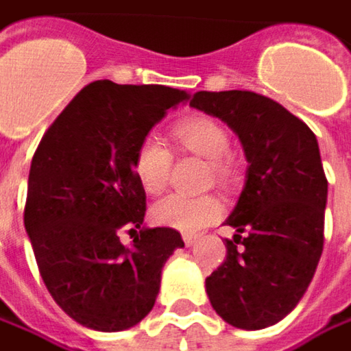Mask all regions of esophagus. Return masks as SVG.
I'll return each mask as SVG.
<instances>
[{"mask_svg": "<svg viewBox=\"0 0 351 351\" xmlns=\"http://www.w3.org/2000/svg\"><path fill=\"white\" fill-rule=\"evenodd\" d=\"M198 239H200V236H198V234H184V236H182V241H184V245H189V247H191V245H194V243H196Z\"/></svg>", "mask_w": 351, "mask_h": 351, "instance_id": "obj_1", "label": "esophagus"}]
</instances>
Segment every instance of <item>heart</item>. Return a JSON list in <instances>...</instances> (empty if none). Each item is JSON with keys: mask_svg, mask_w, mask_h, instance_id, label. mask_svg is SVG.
Wrapping results in <instances>:
<instances>
[{"mask_svg": "<svg viewBox=\"0 0 351 351\" xmlns=\"http://www.w3.org/2000/svg\"><path fill=\"white\" fill-rule=\"evenodd\" d=\"M173 137L182 149L208 160L218 180L226 182L232 176L234 165L228 155L230 135L220 121L204 115L191 117L176 123ZM171 165L173 157L169 149L157 137H145L133 155V175L147 194H159L169 182ZM220 214V200L214 196L189 198L180 194H171L151 208V218L155 223L184 234L202 230L208 223L218 220Z\"/></svg>", "mask_w": 351, "mask_h": 351, "instance_id": "1", "label": "heart"}]
</instances>
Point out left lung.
<instances>
[{
	"label": "left lung",
	"mask_w": 351,
	"mask_h": 351,
	"mask_svg": "<svg viewBox=\"0 0 351 351\" xmlns=\"http://www.w3.org/2000/svg\"><path fill=\"white\" fill-rule=\"evenodd\" d=\"M191 106L228 123L247 160L245 186L226 220L236 234L206 279L210 304L241 330L273 326L306 293L322 255L328 180L316 135L253 92H196Z\"/></svg>",
	"instance_id": "8db88e82"
}]
</instances>
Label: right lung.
Segmentation results:
<instances>
[{
	"label": "right lung",
	"instance_id": "add662e5",
	"mask_svg": "<svg viewBox=\"0 0 351 351\" xmlns=\"http://www.w3.org/2000/svg\"><path fill=\"white\" fill-rule=\"evenodd\" d=\"M191 98L167 86L96 80L43 135L31 160L25 230L54 302L78 324L121 332L151 313L167 259L184 241L147 228L133 155L167 110ZM130 231L134 241L119 237Z\"/></svg>",
	"mask_w": 351,
	"mask_h": 351
}]
</instances>
